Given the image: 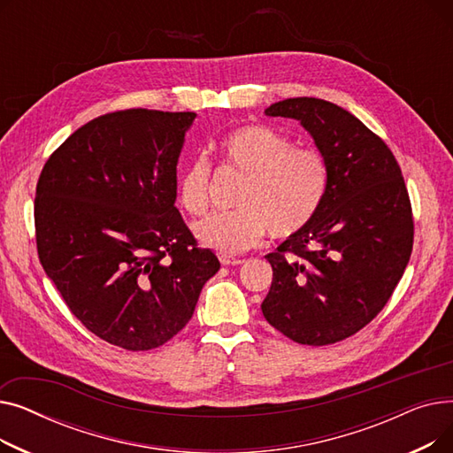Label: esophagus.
Listing matches in <instances>:
<instances>
[{"label": "esophagus", "mask_w": 453, "mask_h": 453, "mask_svg": "<svg viewBox=\"0 0 453 453\" xmlns=\"http://www.w3.org/2000/svg\"><path fill=\"white\" fill-rule=\"evenodd\" d=\"M220 263H222L224 266H239V265L244 263V260H242V258H236V257H226V255H222V257H220Z\"/></svg>", "instance_id": "esophagus-1"}]
</instances>
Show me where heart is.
Instances as JSON below:
<instances>
[{
  "mask_svg": "<svg viewBox=\"0 0 453 453\" xmlns=\"http://www.w3.org/2000/svg\"><path fill=\"white\" fill-rule=\"evenodd\" d=\"M233 169L246 176L233 212L209 214L195 224L202 246L231 257L255 248L266 231L273 239H290L314 220L326 195L328 166L316 149L294 141L266 125H244L222 141ZM211 163L196 156L180 178V203L190 214L209 207Z\"/></svg>",
  "mask_w": 453,
  "mask_h": 453,
  "instance_id": "1",
  "label": "heart"
}]
</instances>
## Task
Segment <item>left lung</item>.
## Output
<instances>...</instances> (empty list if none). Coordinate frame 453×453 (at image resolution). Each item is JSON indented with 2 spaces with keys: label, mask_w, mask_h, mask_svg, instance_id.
I'll return each mask as SVG.
<instances>
[{
  "label": "left lung",
  "mask_w": 453,
  "mask_h": 453,
  "mask_svg": "<svg viewBox=\"0 0 453 453\" xmlns=\"http://www.w3.org/2000/svg\"><path fill=\"white\" fill-rule=\"evenodd\" d=\"M265 113L297 119L312 134L328 187L314 220L266 255L273 280L260 306L301 345L336 343L380 314L410 263L408 188L384 139L342 106L296 97Z\"/></svg>",
  "instance_id": "left-lung-1"
}]
</instances>
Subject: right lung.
Masks as SVG:
<instances>
[{
  "mask_svg": "<svg viewBox=\"0 0 453 453\" xmlns=\"http://www.w3.org/2000/svg\"><path fill=\"white\" fill-rule=\"evenodd\" d=\"M193 111L130 108L71 134L36 183L40 263L89 332L150 350L193 318L220 270L176 209V165Z\"/></svg>",
  "mask_w": 453,
  "mask_h": 453,
  "instance_id": "right-lung-1",
  "label": "right lung"
}]
</instances>
